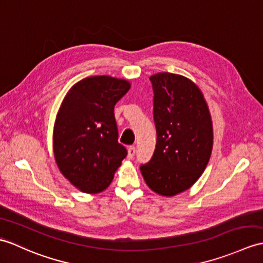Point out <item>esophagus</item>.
<instances>
[{"mask_svg": "<svg viewBox=\"0 0 263 263\" xmlns=\"http://www.w3.org/2000/svg\"><path fill=\"white\" fill-rule=\"evenodd\" d=\"M134 156H136V146L131 145L129 146V149H127V158H129V159H133Z\"/></svg>", "mask_w": 263, "mask_h": 263, "instance_id": "1", "label": "esophagus"}]
</instances>
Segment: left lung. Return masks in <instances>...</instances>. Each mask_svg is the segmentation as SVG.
Segmentation results:
<instances>
[{
  "mask_svg": "<svg viewBox=\"0 0 263 263\" xmlns=\"http://www.w3.org/2000/svg\"><path fill=\"white\" fill-rule=\"evenodd\" d=\"M150 82L157 143L150 161L140 170L152 191L174 196L191 187L209 163L213 148L211 114L191 79L159 72Z\"/></svg>",
  "mask_w": 263,
  "mask_h": 263,
  "instance_id": "obj_1",
  "label": "left lung"
}]
</instances>
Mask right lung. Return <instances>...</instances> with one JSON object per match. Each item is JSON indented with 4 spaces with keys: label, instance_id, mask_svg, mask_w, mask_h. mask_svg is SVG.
<instances>
[{
    "label": "right lung",
    "instance_id": "obj_1",
    "mask_svg": "<svg viewBox=\"0 0 263 263\" xmlns=\"http://www.w3.org/2000/svg\"><path fill=\"white\" fill-rule=\"evenodd\" d=\"M130 83L109 76L83 79L70 88L53 127V154L62 174L84 193L107 188L127 151L119 143L115 104Z\"/></svg>",
    "mask_w": 263,
    "mask_h": 263
}]
</instances>
